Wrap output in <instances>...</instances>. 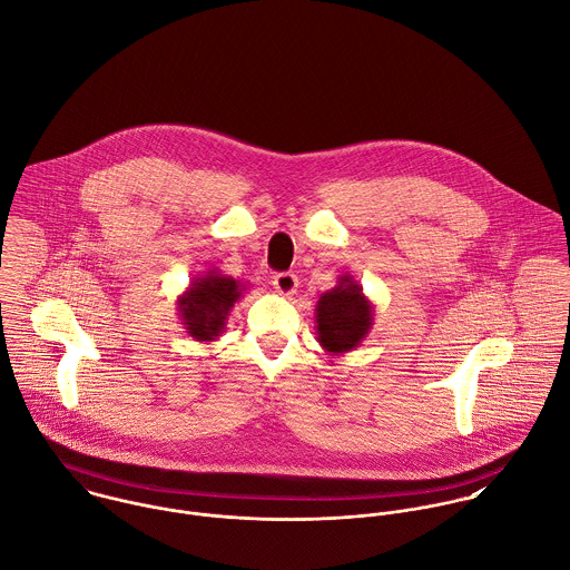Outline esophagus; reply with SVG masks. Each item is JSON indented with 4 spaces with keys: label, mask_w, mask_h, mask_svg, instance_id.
<instances>
[{
    "label": "esophagus",
    "mask_w": 570,
    "mask_h": 570,
    "mask_svg": "<svg viewBox=\"0 0 570 570\" xmlns=\"http://www.w3.org/2000/svg\"><path fill=\"white\" fill-rule=\"evenodd\" d=\"M273 286H275V291L279 293V295H293L295 291H297V286H299V282H297V277L293 275V273H277L275 277H273Z\"/></svg>",
    "instance_id": "1"
}]
</instances>
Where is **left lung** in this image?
<instances>
[{
    "label": "left lung",
    "mask_w": 570,
    "mask_h": 570,
    "mask_svg": "<svg viewBox=\"0 0 570 570\" xmlns=\"http://www.w3.org/2000/svg\"><path fill=\"white\" fill-rule=\"evenodd\" d=\"M317 342L331 352L343 354L358 347L374 324V306L352 275H342L315 306Z\"/></svg>",
    "instance_id": "obj_1"
}]
</instances>
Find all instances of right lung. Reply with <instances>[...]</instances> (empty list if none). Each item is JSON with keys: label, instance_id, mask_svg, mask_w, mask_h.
<instances>
[{"label": "right lung", "instance_id": "add662e5", "mask_svg": "<svg viewBox=\"0 0 570 570\" xmlns=\"http://www.w3.org/2000/svg\"><path fill=\"white\" fill-rule=\"evenodd\" d=\"M246 284L212 268L194 277L187 291L176 299L178 317L196 342H216L227 328L228 315L244 295Z\"/></svg>", "mask_w": 570, "mask_h": 570}]
</instances>
